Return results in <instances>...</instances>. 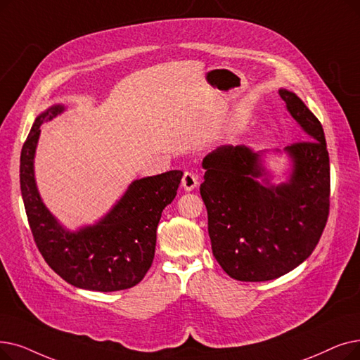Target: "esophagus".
<instances>
[{
  "instance_id": "esophagus-1",
  "label": "esophagus",
  "mask_w": 360,
  "mask_h": 360,
  "mask_svg": "<svg viewBox=\"0 0 360 360\" xmlns=\"http://www.w3.org/2000/svg\"><path fill=\"white\" fill-rule=\"evenodd\" d=\"M198 185V176L194 174V172H185L182 176V186L185 191H193L195 186Z\"/></svg>"
}]
</instances>
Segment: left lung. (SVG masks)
Masks as SVG:
<instances>
[{"mask_svg": "<svg viewBox=\"0 0 360 360\" xmlns=\"http://www.w3.org/2000/svg\"><path fill=\"white\" fill-rule=\"evenodd\" d=\"M306 141L284 148L292 167L271 184L262 154L222 146L202 159L200 194L209 219L212 252L233 279L260 283L285 275L314 252L330 213V158L321 122L306 104L279 89ZM262 181H259V178Z\"/></svg>", "mask_w": 360, "mask_h": 360, "instance_id": "left-lung-1", "label": "left lung"}]
</instances>
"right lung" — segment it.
Masks as SVG:
<instances>
[{
    "instance_id": "add662e5",
    "label": "right lung",
    "mask_w": 360,
    "mask_h": 360,
    "mask_svg": "<svg viewBox=\"0 0 360 360\" xmlns=\"http://www.w3.org/2000/svg\"><path fill=\"white\" fill-rule=\"evenodd\" d=\"M63 112L65 105L57 104L41 113L20 154V190L35 244L49 266L77 288H131L151 266L162 212L174 201L184 174L169 170L136 179L96 225L66 229L42 202L34 172L41 124Z\"/></svg>"
}]
</instances>
